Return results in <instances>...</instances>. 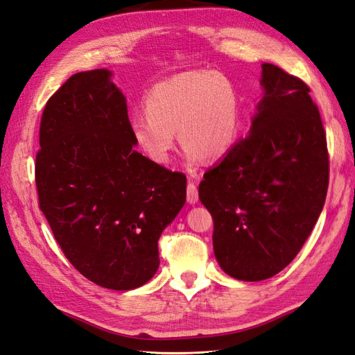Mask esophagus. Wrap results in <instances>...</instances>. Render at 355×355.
<instances>
[{
    "label": "esophagus",
    "mask_w": 355,
    "mask_h": 355,
    "mask_svg": "<svg viewBox=\"0 0 355 355\" xmlns=\"http://www.w3.org/2000/svg\"><path fill=\"white\" fill-rule=\"evenodd\" d=\"M186 198L189 204H196L198 202V187L195 183H189L187 184V191H186Z\"/></svg>",
    "instance_id": "esophagus-1"
}]
</instances>
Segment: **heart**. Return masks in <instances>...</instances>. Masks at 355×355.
I'll list each match as a JSON object with an SVG mask.
<instances>
[{
  "label": "heart",
  "mask_w": 355,
  "mask_h": 355,
  "mask_svg": "<svg viewBox=\"0 0 355 355\" xmlns=\"http://www.w3.org/2000/svg\"><path fill=\"white\" fill-rule=\"evenodd\" d=\"M144 104L145 112L130 119V133L140 153L155 164L169 163L175 131L189 163L225 157L241 136V95L222 72L175 73L148 89Z\"/></svg>",
  "instance_id": "1"
}]
</instances>
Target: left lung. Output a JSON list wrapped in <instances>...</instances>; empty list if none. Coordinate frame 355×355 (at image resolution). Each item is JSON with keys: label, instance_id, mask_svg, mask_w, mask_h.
Returning a JSON list of instances; mask_svg holds the SVG:
<instances>
[{"label": "left lung", "instance_id": "8db88e82", "mask_svg": "<svg viewBox=\"0 0 355 355\" xmlns=\"http://www.w3.org/2000/svg\"><path fill=\"white\" fill-rule=\"evenodd\" d=\"M260 85L265 95L248 136L198 189L219 266L242 282L274 277L296 257L324 209L329 174L309 86L272 63L261 64Z\"/></svg>", "mask_w": 355, "mask_h": 355}]
</instances>
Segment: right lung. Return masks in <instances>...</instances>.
<instances>
[{
    "mask_svg": "<svg viewBox=\"0 0 355 355\" xmlns=\"http://www.w3.org/2000/svg\"><path fill=\"white\" fill-rule=\"evenodd\" d=\"M109 69L73 73L40 119L36 187L57 243L90 282L144 286L159 237L186 202V175L135 150L127 101Z\"/></svg>",
    "mask_w": 355,
    "mask_h": 355,
    "instance_id": "right-lung-1",
    "label": "right lung"
}]
</instances>
